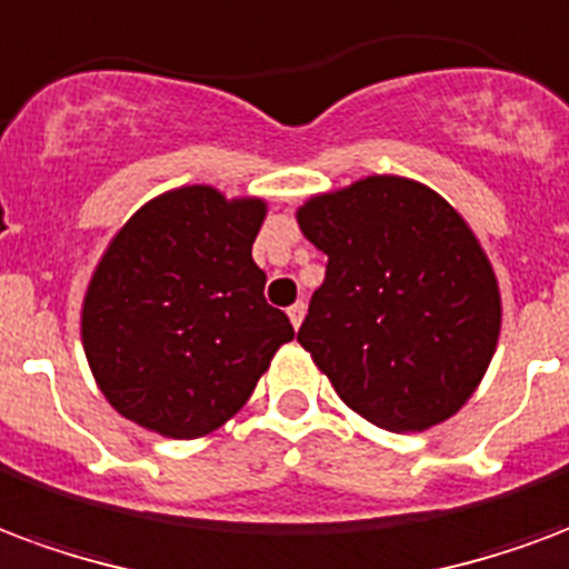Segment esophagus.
Instances as JSON below:
<instances>
[{"instance_id": "34e87169", "label": "esophagus", "mask_w": 569, "mask_h": 569, "mask_svg": "<svg viewBox=\"0 0 569 569\" xmlns=\"http://www.w3.org/2000/svg\"><path fill=\"white\" fill-rule=\"evenodd\" d=\"M305 301H296V305L289 307V310H286V313H289V319H292V326H301V319H305Z\"/></svg>"}]
</instances>
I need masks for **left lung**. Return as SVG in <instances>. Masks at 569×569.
Segmentation results:
<instances>
[{
  "instance_id": "left-lung-1",
  "label": "left lung",
  "mask_w": 569,
  "mask_h": 569,
  "mask_svg": "<svg viewBox=\"0 0 569 569\" xmlns=\"http://www.w3.org/2000/svg\"><path fill=\"white\" fill-rule=\"evenodd\" d=\"M328 256L298 343L340 401L386 431L461 410L495 356L500 292L449 201L403 178H368L298 210Z\"/></svg>"
}]
</instances>
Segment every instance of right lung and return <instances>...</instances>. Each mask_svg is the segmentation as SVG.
Masks as SVG:
<instances>
[{
    "label": "right lung",
    "instance_id": "add662e5",
    "mask_svg": "<svg viewBox=\"0 0 569 569\" xmlns=\"http://www.w3.org/2000/svg\"><path fill=\"white\" fill-rule=\"evenodd\" d=\"M259 199L183 187L147 201L113 238L83 298V352L111 407L192 440L229 422L296 338L264 301L252 241Z\"/></svg>",
    "mask_w": 569,
    "mask_h": 569
}]
</instances>
